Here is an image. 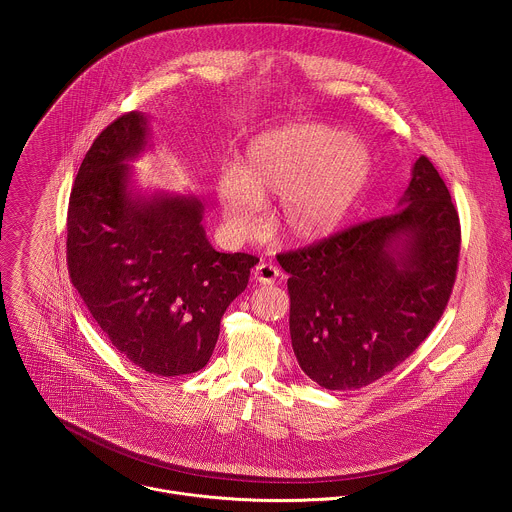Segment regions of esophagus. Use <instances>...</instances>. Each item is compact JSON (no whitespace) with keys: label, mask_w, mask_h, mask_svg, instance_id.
Masks as SVG:
<instances>
[{"label":"esophagus","mask_w":512,"mask_h":512,"mask_svg":"<svg viewBox=\"0 0 512 512\" xmlns=\"http://www.w3.org/2000/svg\"><path fill=\"white\" fill-rule=\"evenodd\" d=\"M253 275L259 283L263 285H271L275 283V279L279 277V269L273 265V263H259L255 269H253Z\"/></svg>","instance_id":"34e87169"}]
</instances>
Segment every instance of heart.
<instances>
[{"instance_id": "1", "label": "heart", "mask_w": 512, "mask_h": 512, "mask_svg": "<svg viewBox=\"0 0 512 512\" xmlns=\"http://www.w3.org/2000/svg\"><path fill=\"white\" fill-rule=\"evenodd\" d=\"M373 174V154L358 137L324 123H298L249 141L237 168L218 178L216 200L227 229L247 239L263 223L261 204L281 198L275 229L310 245L336 233Z\"/></svg>"}]
</instances>
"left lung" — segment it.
<instances>
[{"label":"left lung","instance_id":"1","mask_svg":"<svg viewBox=\"0 0 512 512\" xmlns=\"http://www.w3.org/2000/svg\"><path fill=\"white\" fill-rule=\"evenodd\" d=\"M401 210L279 253L302 371L330 391L367 387L409 358L442 318L458 271L460 218L421 156Z\"/></svg>","mask_w":512,"mask_h":512}]
</instances>
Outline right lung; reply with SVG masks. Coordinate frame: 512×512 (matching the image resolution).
Returning <instances> with one entry per match:
<instances>
[{"instance_id": "obj_1", "label": "right lung", "mask_w": 512, "mask_h": 512, "mask_svg": "<svg viewBox=\"0 0 512 512\" xmlns=\"http://www.w3.org/2000/svg\"><path fill=\"white\" fill-rule=\"evenodd\" d=\"M145 145L137 111L97 135L68 200L66 263L111 344L145 373L180 377L206 367L259 259L214 251L194 196L135 194L125 162Z\"/></svg>"}]
</instances>
